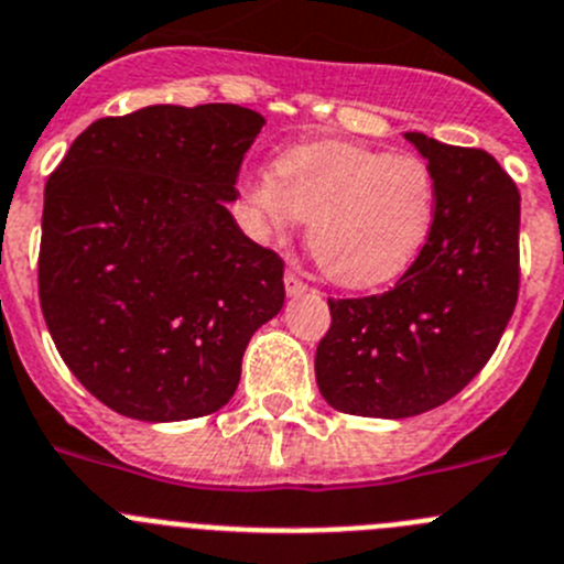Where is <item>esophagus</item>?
<instances>
[{"label":"esophagus","mask_w":564,"mask_h":564,"mask_svg":"<svg viewBox=\"0 0 564 564\" xmlns=\"http://www.w3.org/2000/svg\"><path fill=\"white\" fill-rule=\"evenodd\" d=\"M283 286H286L289 297H300L303 292H308V283L300 275H294V272H286V275H283Z\"/></svg>","instance_id":"34e87169"}]
</instances>
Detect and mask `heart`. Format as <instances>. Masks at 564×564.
Listing matches in <instances>:
<instances>
[{"label":"heart","mask_w":564,"mask_h":564,"mask_svg":"<svg viewBox=\"0 0 564 564\" xmlns=\"http://www.w3.org/2000/svg\"><path fill=\"white\" fill-rule=\"evenodd\" d=\"M245 199L261 234L283 236L308 219L312 256L347 289L403 275L436 223L429 163L347 141L289 147L275 158V175L247 177Z\"/></svg>","instance_id":"obj_1"}]
</instances>
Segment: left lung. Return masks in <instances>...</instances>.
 <instances>
[{
	"instance_id": "obj_1",
	"label": "left lung",
	"mask_w": 564,
	"mask_h": 564,
	"mask_svg": "<svg viewBox=\"0 0 564 564\" xmlns=\"http://www.w3.org/2000/svg\"><path fill=\"white\" fill-rule=\"evenodd\" d=\"M436 183L429 245L394 289L328 300L317 387L345 414L431 412L481 372L507 330L520 281V194L484 150L406 133Z\"/></svg>"
}]
</instances>
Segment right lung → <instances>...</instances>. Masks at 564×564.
<instances>
[{
    "mask_svg": "<svg viewBox=\"0 0 564 564\" xmlns=\"http://www.w3.org/2000/svg\"><path fill=\"white\" fill-rule=\"evenodd\" d=\"M261 128L241 105H150L88 124L46 181L41 312L68 370L124 417L223 409L283 308V261L228 210Z\"/></svg>",
    "mask_w": 564,
    "mask_h": 564,
    "instance_id": "obj_1",
    "label": "right lung"
}]
</instances>
